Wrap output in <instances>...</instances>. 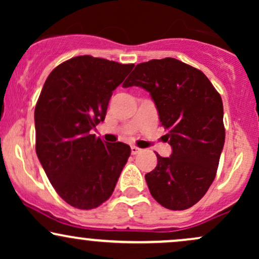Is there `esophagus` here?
Listing matches in <instances>:
<instances>
[{"label": "esophagus", "instance_id": "esophagus-1", "mask_svg": "<svg viewBox=\"0 0 259 259\" xmlns=\"http://www.w3.org/2000/svg\"><path fill=\"white\" fill-rule=\"evenodd\" d=\"M141 152V148L136 147V146H132V154H138Z\"/></svg>", "mask_w": 259, "mask_h": 259}]
</instances>
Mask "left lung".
Segmentation results:
<instances>
[{
  "label": "left lung",
  "instance_id": "8db88e82",
  "mask_svg": "<svg viewBox=\"0 0 259 259\" xmlns=\"http://www.w3.org/2000/svg\"><path fill=\"white\" fill-rule=\"evenodd\" d=\"M123 86L150 92L168 130L170 157L157 154L145 175L151 195L168 209L192 207L212 185L224 146L221 95L201 70L169 57L138 64Z\"/></svg>",
  "mask_w": 259,
  "mask_h": 259
}]
</instances>
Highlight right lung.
Listing matches in <instances>:
<instances>
[{"label": "right lung", "instance_id": "right-lung-1", "mask_svg": "<svg viewBox=\"0 0 259 259\" xmlns=\"http://www.w3.org/2000/svg\"><path fill=\"white\" fill-rule=\"evenodd\" d=\"M134 64L78 56L57 65L35 107L36 154L56 192L70 206L92 209L111 197L130 156L91 130L105 120L113 91Z\"/></svg>", "mask_w": 259, "mask_h": 259}]
</instances>
